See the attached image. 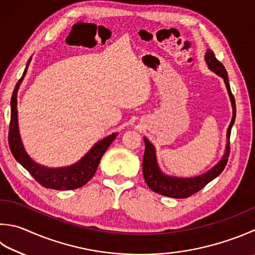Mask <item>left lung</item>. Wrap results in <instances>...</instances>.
Wrapping results in <instances>:
<instances>
[{
    "instance_id": "1",
    "label": "left lung",
    "mask_w": 255,
    "mask_h": 255,
    "mask_svg": "<svg viewBox=\"0 0 255 255\" xmlns=\"http://www.w3.org/2000/svg\"><path fill=\"white\" fill-rule=\"evenodd\" d=\"M204 60L206 62V64H208L209 70L214 72L215 74L221 76V78L224 80V83L225 86H227L230 97V101H231L232 120L231 122H230V126L227 131V146H225L224 154L221 157V160L213 167H211L209 171H206L201 175L192 177H180L165 174V173L161 170V167L157 163L155 146L148 141V138L143 137L144 143H145V151H144L142 163L144 180H145L146 184L152 191H154L156 193L164 196H169V198L185 199L189 198L190 195L196 193L198 191L202 190L206 184L210 183L211 181L214 180L215 177L219 176L221 173H222L228 163V158L230 154V134H231V129L235 121V114H237L235 100L231 92V88H230L228 72L225 70L223 64L217 60L213 51H206Z\"/></svg>"
}]
</instances>
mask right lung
<instances>
[{"mask_svg":"<svg viewBox=\"0 0 255 255\" xmlns=\"http://www.w3.org/2000/svg\"><path fill=\"white\" fill-rule=\"evenodd\" d=\"M32 56L27 61L25 70L23 72L22 78L18 80L13 91L11 99V123H9L8 132V145L15 160L27 170L28 173L42 186L52 190H74L84 184L92 179L97 172L101 157L103 156L104 152L118 136V132L110 134L107 137L97 142L90 148L86 154L80 158L74 164L62 167H49L36 163L33 158L27 154L24 148L22 138L18 129V117H17V91L23 82L24 76L26 75L27 68L31 63Z\"/></svg>","mask_w":255,"mask_h":255,"instance_id":"1","label":"right lung"}]
</instances>
